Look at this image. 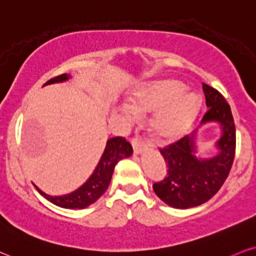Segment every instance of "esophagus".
I'll return each instance as SVG.
<instances>
[{
  "instance_id": "1",
  "label": "esophagus",
  "mask_w": 256,
  "mask_h": 256,
  "mask_svg": "<svg viewBox=\"0 0 256 256\" xmlns=\"http://www.w3.org/2000/svg\"><path fill=\"white\" fill-rule=\"evenodd\" d=\"M131 143H132V146H134V154H140V152H143L144 149H146V143H144L143 140H140V138H132V140H131Z\"/></svg>"
}]
</instances>
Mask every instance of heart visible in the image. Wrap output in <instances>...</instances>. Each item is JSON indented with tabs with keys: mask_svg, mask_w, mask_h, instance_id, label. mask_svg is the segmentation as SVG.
<instances>
[{
	"mask_svg": "<svg viewBox=\"0 0 256 256\" xmlns=\"http://www.w3.org/2000/svg\"><path fill=\"white\" fill-rule=\"evenodd\" d=\"M181 83L176 81L154 82L138 90L131 102L140 113L156 112L152 128L158 137L173 140L184 134L192 125L199 110V98L196 94L184 92ZM134 110L122 107L126 114Z\"/></svg>",
	"mask_w": 256,
	"mask_h": 256,
	"instance_id": "heart-1",
	"label": "heart"
}]
</instances>
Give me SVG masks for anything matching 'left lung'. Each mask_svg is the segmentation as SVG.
Listing matches in <instances>:
<instances>
[{"label":"left lung","mask_w":256,"mask_h":256,"mask_svg":"<svg viewBox=\"0 0 256 256\" xmlns=\"http://www.w3.org/2000/svg\"><path fill=\"white\" fill-rule=\"evenodd\" d=\"M205 102L208 107L202 122H218L222 125L220 154L210 160L194 156V134L184 136L160 149L168 174L152 184L156 196L169 206L188 208L210 200L223 186L236 152V130L229 104L217 89L202 83Z\"/></svg>","instance_id":"obj_1"}]
</instances>
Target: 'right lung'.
<instances>
[{
    "label": "right lung",
    "mask_w": 256,
    "mask_h": 256,
    "mask_svg": "<svg viewBox=\"0 0 256 256\" xmlns=\"http://www.w3.org/2000/svg\"><path fill=\"white\" fill-rule=\"evenodd\" d=\"M68 78H69V76L66 74H62V75L54 76V78L48 80L45 84L66 81ZM132 152H134V149H132L130 142L126 140L124 137L110 138L107 140L106 149H104L102 158L98 162L94 173L88 178L87 182L80 187L78 190H76L75 192L62 196H51L40 190L36 186L34 187L38 190L40 194L45 196L52 204L64 208H84L94 204L106 192L110 182V178H112L116 164L120 160L131 156Z\"/></svg>",
    "instance_id": "right-lung-1"
}]
</instances>
